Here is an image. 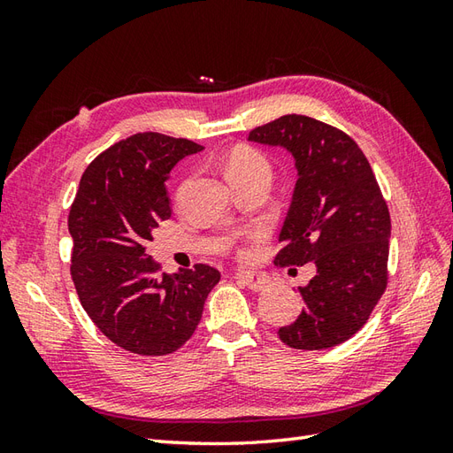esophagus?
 Wrapping results in <instances>:
<instances>
[{"mask_svg":"<svg viewBox=\"0 0 453 453\" xmlns=\"http://www.w3.org/2000/svg\"><path fill=\"white\" fill-rule=\"evenodd\" d=\"M235 278L255 292L263 290V288L268 284V276L265 273H258V271H239V273H235Z\"/></svg>","mask_w":453,"mask_h":453,"instance_id":"obj_1","label":"esophagus"}]
</instances>
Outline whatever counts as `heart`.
Segmentation results:
<instances>
[{
	"mask_svg": "<svg viewBox=\"0 0 453 453\" xmlns=\"http://www.w3.org/2000/svg\"><path fill=\"white\" fill-rule=\"evenodd\" d=\"M226 173L227 179H237V177H268L273 175L271 161L266 159L263 151H258L251 146H237L227 153L226 157ZM253 235H247L251 239ZM245 251V249H242Z\"/></svg>",
	"mask_w": 453,
	"mask_h": 453,
	"instance_id": "1",
	"label": "heart"
}]
</instances>
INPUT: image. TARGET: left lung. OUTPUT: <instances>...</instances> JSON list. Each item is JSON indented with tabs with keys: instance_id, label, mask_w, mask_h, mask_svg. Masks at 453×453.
Listing matches in <instances>:
<instances>
[{
	"instance_id": "obj_1",
	"label": "left lung",
	"mask_w": 453,
	"mask_h": 453,
	"mask_svg": "<svg viewBox=\"0 0 453 453\" xmlns=\"http://www.w3.org/2000/svg\"><path fill=\"white\" fill-rule=\"evenodd\" d=\"M282 146L297 180L274 263L317 273L300 286L303 310L278 329L284 344L323 350L349 341L370 319L388 288L391 218L373 171L349 134L303 114H284L249 132Z\"/></svg>"
}]
</instances>
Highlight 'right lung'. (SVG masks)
<instances>
[{
    "label": "right lung",
    "instance_id": "right-lung-1",
    "mask_svg": "<svg viewBox=\"0 0 453 453\" xmlns=\"http://www.w3.org/2000/svg\"><path fill=\"white\" fill-rule=\"evenodd\" d=\"M200 150L187 138L134 134L89 163L70 208L75 292L99 331L128 352L163 356L180 349L219 282L208 265L159 274L146 253L153 229L171 218V169Z\"/></svg>",
    "mask_w": 453,
    "mask_h": 453
}]
</instances>
